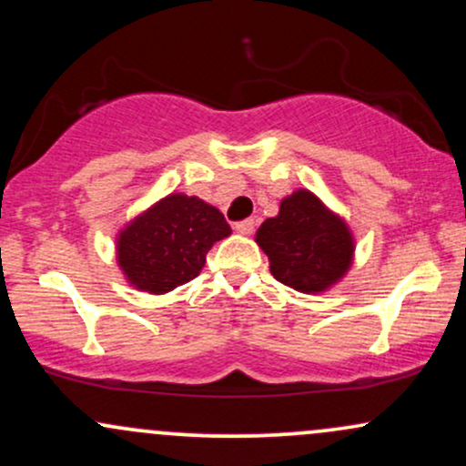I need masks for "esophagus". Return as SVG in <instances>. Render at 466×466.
Listing matches in <instances>:
<instances>
[{
    "instance_id": "esophagus-1",
    "label": "esophagus",
    "mask_w": 466,
    "mask_h": 466,
    "mask_svg": "<svg viewBox=\"0 0 466 466\" xmlns=\"http://www.w3.org/2000/svg\"><path fill=\"white\" fill-rule=\"evenodd\" d=\"M254 226H256L254 218H245V221H238L234 228H237L238 234H251L254 232Z\"/></svg>"
}]
</instances>
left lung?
<instances>
[{
    "instance_id": "obj_1",
    "label": "left lung",
    "mask_w": 466,
    "mask_h": 466,
    "mask_svg": "<svg viewBox=\"0 0 466 466\" xmlns=\"http://www.w3.org/2000/svg\"><path fill=\"white\" fill-rule=\"evenodd\" d=\"M256 243L269 258L271 276L302 293H322L337 285L355 254L344 218L304 188L282 199L280 212L258 228Z\"/></svg>"
}]
</instances>
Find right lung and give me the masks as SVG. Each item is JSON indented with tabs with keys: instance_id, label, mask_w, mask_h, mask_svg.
I'll return each instance as SVG.
<instances>
[{
	"instance_id": "1",
	"label": "right lung",
	"mask_w": 466,
	"mask_h": 466,
	"mask_svg": "<svg viewBox=\"0 0 466 466\" xmlns=\"http://www.w3.org/2000/svg\"><path fill=\"white\" fill-rule=\"evenodd\" d=\"M229 234L215 206L173 192L120 229L116 258L129 285L162 296L199 276L212 245Z\"/></svg>"
}]
</instances>
